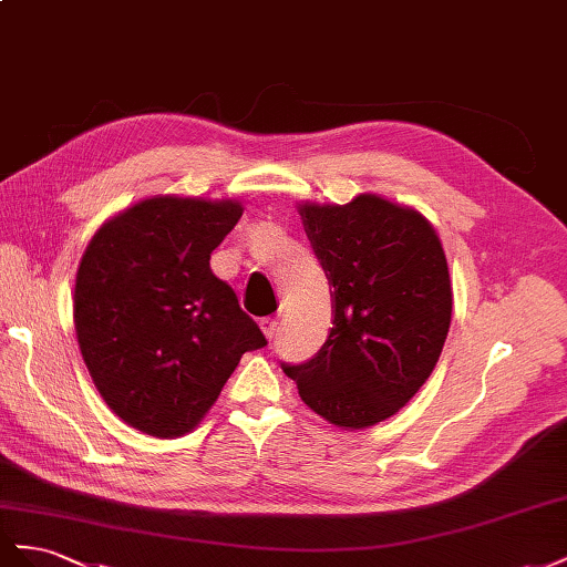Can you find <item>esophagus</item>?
Masks as SVG:
<instances>
[{
	"label": "esophagus",
	"mask_w": 567,
	"mask_h": 567,
	"mask_svg": "<svg viewBox=\"0 0 567 567\" xmlns=\"http://www.w3.org/2000/svg\"><path fill=\"white\" fill-rule=\"evenodd\" d=\"M261 328H264L266 337L272 339L275 334H278V320H275V318H264V320H261Z\"/></svg>",
	"instance_id": "1"
}]
</instances>
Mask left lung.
<instances>
[{
    "label": "left lung",
    "mask_w": 567,
    "mask_h": 567,
    "mask_svg": "<svg viewBox=\"0 0 567 567\" xmlns=\"http://www.w3.org/2000/svg\"><path fill=\"white\" fill-rule=\"evenodd\" d=\"M306 235L334 287L326 344L282 363L306 406L339 427L394 415L440 361L451 322L449 266L432 225L375 194L301 206Z\"/></svg>",
    "instance_id": "8db88e82"
}]
</instances>
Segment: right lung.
Segmentation results:
<instances>
[{
  "mask_svg": "<svg viewBox=\"0 0 567 567\" xmlns=\"http://www.w3.org/2000/svg\"><path fill=\"white\" fill-rule=\"evenodd\" d=\"M237 202L154 197L104 223L75 278V332L96 390L127 425L181 436L266 334L216 278Z\"/></svg>",
  "mask_w": 567,
  "mask_h": 567,
  "instance_id": "right-lung-1",
  "label": "right lung"
}]
</instances>
